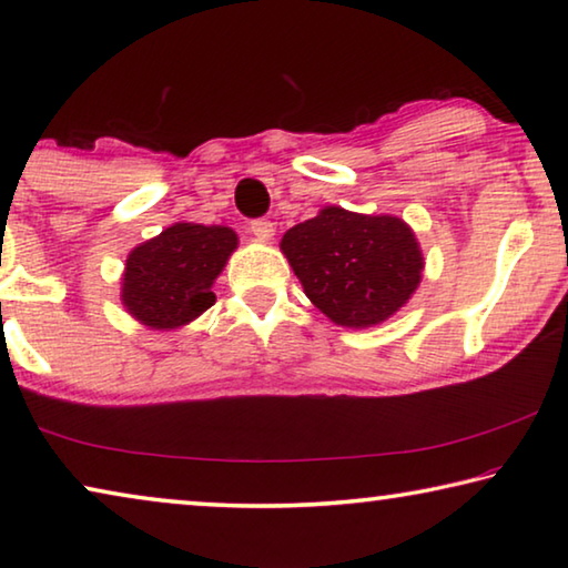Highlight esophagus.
<instances>
[{
  "label": "esophagus",
  "instance_id": "34e87169",
  "mask_svg": "<svg viewBox=\"0 0 568 568\" xmlns=\"http://www.w3.org/2000/svg\"><path fill=\"white\" fill-rule=\"evenodd\" d=\"M250 233L255 235V240H261V243H271L275 235V225L271 220H253V223H250Z\"/></svg>",
  "mask_w": 568,
  "mask_h": 568
}]
</instances>
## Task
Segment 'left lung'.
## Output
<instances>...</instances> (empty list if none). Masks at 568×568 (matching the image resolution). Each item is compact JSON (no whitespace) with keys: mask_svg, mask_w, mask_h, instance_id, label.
<instances>
[{"mask_svg":"<svg viewBox=\"0 0 568 568\" xmlns=\"http://www.w3.org/2000/svg\"><path fill=\"white\" fill-rule=\"evenodd\" d=\"M281 250L311 303L343 328H373L396 315L426 265L406 220L338 205L287 230Z\"/></svg>","mask_w":568,"mask_h":568,"instance_id":"obj_1","label":"left lung"}]
</instances>
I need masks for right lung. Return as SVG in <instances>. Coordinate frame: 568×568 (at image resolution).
<instances>
[{
	"label": "right lung",
	"mask_w": 568,
	"mask_h": 568,
	"mask_svg": "<svg viewBox=\"0 0 568 568\" xmlns=\"http://www.w3.org/2000/svg\"><path fill=\"white\" fill-rule=\"evenodd\" d=\"M237 235L225 225L175 223L130 250L120 301L152 331H175L215 305L213 283L235 253Z\"/></svg>",
	"instance_id": "1"
}]
</instances>
